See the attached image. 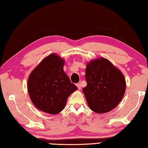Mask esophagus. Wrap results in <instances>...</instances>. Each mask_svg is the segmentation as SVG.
<instances>
[{
    "label": "esophagus",
    "instance_id": "obj_1",
    "mask_svg": "<svg viewBox=\"0 0 148 148\" xmlns=\"http://www.w3.org/2000/svg\"><path fill=\"white\" fill-rule=\"evenodd\" d=\"M77 88H78V89L79 90H81V84H77Z\"/></svg>",
    "mask_w": 148,
    "mask_h": 148
}]
</instances>
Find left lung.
Listing matches in <instances>:
<instances>
[{"instance_id": "8db88e82", "label": "left lung", "mask_w": 148, "mask_h": 148, "mask_svg": "<svg viewBox=\"0 0 148 148\" xmlns=\"http://www.w3.org/2000/svg\"><path fill=\"white\" fill-rule=\"evenodd\" d=\"M85 78L87 86L82 91L90 109L103 114L117 107L126 88L125 79L120 69L101 57L87 63Z\"/></svg>"}]
</instances>
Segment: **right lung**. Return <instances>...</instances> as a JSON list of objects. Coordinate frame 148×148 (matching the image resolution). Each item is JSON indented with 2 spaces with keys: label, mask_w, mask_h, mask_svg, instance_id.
<instances>
[{
  "label": "right lung",
  "mask_w": 148,
  "mask_h": 148,
  "mask_svg": "<svg viewBox=\"0 0 148 148\" xmlns=\"http://www.w3.org/2000/svg\"><path fill=\"white\" fill-rule=\"evenodd\" d=\"M64 60L53 53L43 58L30 73L27 89L30 100L43 112L57 114L77 87L64 71Z\"/></svg>",
  "instance_id": "1"
}]
</instances>
